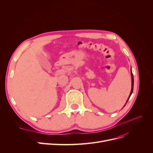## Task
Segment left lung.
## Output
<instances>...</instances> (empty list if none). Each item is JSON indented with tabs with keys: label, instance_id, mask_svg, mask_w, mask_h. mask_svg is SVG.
I'll list each match as a JSON object with an SVG mask.
<instances>
[{
	"label": "left lung",
	"instance_id": "obj_1",
	"mask_svg": "<svg viewBox=\"0 0 153 153\" xmlns=\"http://www.w3.org/2000/svg\"><path fill=\"white\" fill-rule=\"evenodd\" d=\"M131 92H130L129 97H128V100H129V99H130V96H131V94H132V92H133V82H134V80H133V76L132 72H131ZM128 100H127V102H128Z\"/></svg>",
	"mask_w": 153,
	"mask_h": 153
}]
</instances>
